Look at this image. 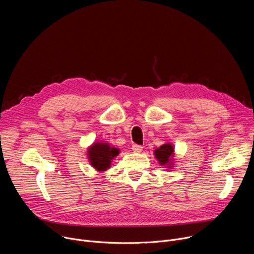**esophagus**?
<instances>
[{
    "label": "esophagus",
    "mask_w": 254,
    "mask_h": 254,
    "mask_svg": "<svg viewBox=\"0 0 254 254\" xmlns=\"http://www.w3.org/2000/svg\"><path fill=\"white\" fill-rule=\"evenodd\" d=\"M131 149L134 153H140L142 151V147L139 146V144H136V143H133L131 146Z\"/></svg>",
    "instance_id": "34e87169"
}]
</instances>
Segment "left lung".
Returning <instances> with one entry per match:
<instances>
[{
    "label": "left lung",
    "mask_w": 254,
    "mask_h": 254,
    "mask_svg": "<svg viewBox=\"0 0 254 254\" xmlns=\"http://www.w3.org/2000/svg\"><path fill=\"white\" fill-rule=\"evenodd\" d=\"M154 155L161 166H165L168 169L173 168L174 147L172 143H164L163 146L155 150Z\"/></svg>",
    "instance_id": "1"
}]
</instances>
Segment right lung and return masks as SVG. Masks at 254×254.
<instances>
[{
  "label": "right lung",
  "mask_w": 254,
  "mask_h": 254,
  "mask_svg": "<svg viewBox=\"0 0 254 254\" xmlns=\"http://www.w3.org/2000/svg\"><path fill=\"white\" fill-rule=\"evenodd\" d=\"M119 154L120 150L111 147L107 142H93L87 151L90 165L98 172L106 171L110 168L112 161Z\"/></svg>",
  "instance_id": "right-lung-1"
}]
</instances>
